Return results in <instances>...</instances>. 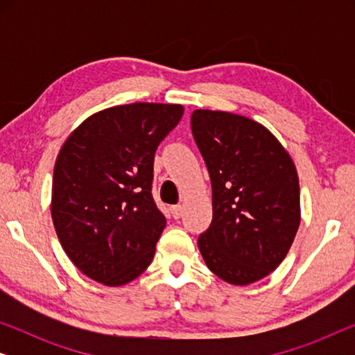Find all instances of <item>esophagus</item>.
Listing matches in <instances>:
<instances>
[{
    "mask_svg": "<svg viewBox=\"0 0 355 355\" xmlns=\"http://www.w3.org/2000/svg\"><path fill=\"white\" fill-rule=\"evenodd\" d=\"M171 215H173L174 220H178V218H181V215H182V207H181V205H174V207H171Z\"/></svg>",
    "mask_w": 355,
    "mask_h": 355,
    "instance_id": "34e87169",
    "label": "esophagus"
}]
</instances>
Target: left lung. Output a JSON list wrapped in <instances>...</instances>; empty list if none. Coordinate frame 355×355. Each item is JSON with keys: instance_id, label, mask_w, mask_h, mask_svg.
Here are the masks:
<instances>
[{"instance_id": "left-lung-1", "label": "left lung", "mask_w": 355, "mask_h": 355, "mask_svg": "<svg viewBox=\"0 0 355 355\" xmlns=\"http://www.w3.org/2000/svg\"><path fill=\"white\" fill-rule=\"evenodd\" d=\"M191 124L213 189V220L198 249L218 278L252 284L278 268L294 242L297 169L279 140L247 116L196 110Z\"/></svg>"}]
</instances>
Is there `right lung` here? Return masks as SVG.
<instances>
[{"label": "right lung", "mask_w": 355, "mask_h": 355, "mask_svg": "<svg viewBox=\"0 0 355 355\" xmlns=\"http://www.w3.org/2000/svg\"><path fill=\"white\" fill-rule=\"evenodd\" d=\"M182 114V105L111 106L62 144L53 171V225L69 260L96 283L124 286L152 263L166 226L152 197L153 157Z\"/></svg>", "instance_id": "add662e5"}]
</instances>
